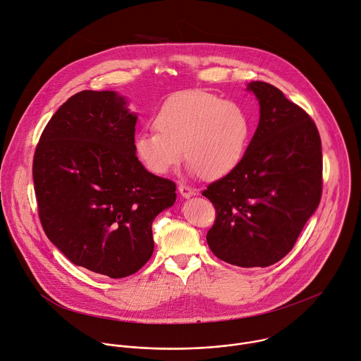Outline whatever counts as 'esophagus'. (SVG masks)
Returning <instances> with one entry per match:
<instances>
[{
	"label": "esophagus",
	"mask_w": 361,
	"mask_h": 361,
	"mask_svg": "<svg viewBox=\"0 0 361 361\" xmlns=\"http://www.w3.org/2000/svg\"><path fill=\"white\" fill-rule=\"evenodd\" d=\"M178 191H180V194H181L183 198H190V197L195 195V191H194L192 188L184 185V184H178Z\"/></svg>",
	"instance_id": "esophagus-1"
}]
</instances>
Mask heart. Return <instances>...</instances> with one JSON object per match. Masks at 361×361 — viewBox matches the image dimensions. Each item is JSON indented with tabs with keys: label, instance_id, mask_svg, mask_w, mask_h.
<instances>
[{
	"label": "heart",
	"instance_id": "1",
	"mask_svg": "<svg viewBox=\"0 0 361 361\" xmlns=\"http://www.w3.org/2000/svg\"><path fill=\"white\" fill-rule=\"evenodd\" d=\"M152 127L156 133H140L133 141L141 166L164 176L184 152L188 171L205 180L223 178L240 164L251 133L250 117L240 104L205 91H185L167 99Z\"/></svg>",
	"mask_w": 361,
	"mask_h": 361
}]
</instances>
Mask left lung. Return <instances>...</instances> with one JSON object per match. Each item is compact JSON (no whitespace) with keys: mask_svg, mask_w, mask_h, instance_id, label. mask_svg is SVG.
Masks as SVG:
<instances>
[{"mask_svg":"<svg viewBox=\"0 0 361 361\" xmlns=\"http://www.w3.org/2000/svg\"><path fill=\"white\" fill-rule=\"evenodd\" d=\"M260 121L240 164L202 195L216 207L207 243L220 260L269 267L290 252L322 197V140L314 121L271 84H247Z\"/></svg>","mask_w":361,"mask_h":361,"instance_id":"obj_1","label":"left lung"}]
</instances>
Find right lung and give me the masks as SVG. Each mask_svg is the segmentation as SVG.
I'll return each mask as SVG.
<instances>
[{
    "mask_svg": "<svg viewBox=\"0 0 361 361\" xmlns=\"http://www.w3.org/2000/svg\"><path fill=\"white\" fill-rule=\"evenodd\" d=\"M127 104L116 91L74 94L44 128L32 166L49 241L73 264L111 279L149 260L151 224L177 198L173 181L137 160V114Z\"/></svg>",
    "mask_w": 361,
    "mask_h": 361,
    "instance_id": "1",
    "label": "right lung"
}]
</instances>
